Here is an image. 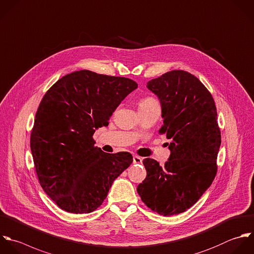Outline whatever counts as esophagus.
Here are the masks:
<instances>
[{"instance_id":"obj_1","label":"esophagus","mask_w":254,"mask_h":254,"mask_svg":"<svg viewBox=\"0 0 254 254\" xmlns=\"http://www.w3.org/2000/svg\"><path fill=\"white\" fill-rule=\"evenodd\" d=\"M141 163H142V158L137 155H134L133 156V164H141Z\"/></svg>"}]
</instances>
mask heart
<instances>
[{"mask_svg":"<svg viewBox=\"0 0 254 254\" xmlns=\"http://www.w3.org/2000/svg\"><path fill=\"white\" fill-rule=\"evenodd\" d=\"M154 105H159V104H158V102L156 101V99H154L153 97H150V96L143 97V98L140 99L139 102H138V108L150 107V106H154Z\"/></svg>","mask_w":254,"mask_h":254,"instance_id":"1","label":"heart"}]
</instances>
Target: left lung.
Returning <instances> with one entry per match:
<instances>
[{
	"mask_svg": "<svg viewBox=\"0 0 254 254\" xmlns=\"http://www.w3.org/2000/svg\"><path fill=\"white\" fill-rule=\"evenodd\" d=\"M147 88L160 100L159 133L171 140V154L163 166L151 158L143 160L147 175L137 193L153 212L178 215L197 203L216 177L222 141L217 108L210 91L187 71L166 72Z\"/></svg>",
	"mask_w": 254,
	"mask_h": 254,
	"instance_id": "1",
	"label": "left lung"
}]
</instances>
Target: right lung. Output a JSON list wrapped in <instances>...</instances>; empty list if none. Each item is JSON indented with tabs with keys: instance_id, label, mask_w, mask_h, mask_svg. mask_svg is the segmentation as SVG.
I'll return each mask as SVG.
<instances>
[{
	"instance_id": "right-lung-1",
	"label": "right lung",
	"mask_w": 254,
	"mask_h": 254,
	"mask_svg": "<svg viewBox=\"0 0 254 254\" xmlns=\"http://www.w3.org/2000/svg\"><path fill=\"white\" fill-rule=\"evenodd\" d=\"M129 78L80 70L67 74L43 96L30 133L35 172L43 191L62 210L98 209L132 162L128 152L106 153L95 146V129L107 127L134 89Z\"/></svg>"
}]
</instances>
